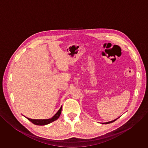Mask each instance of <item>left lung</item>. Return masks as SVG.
Wrapping results in <instances>:
<instances>
[{
  "label": "left lung",
  "instance_id": "obj_1",
  "mask_svg": "<svg viewBox=\"0 0 148 148\" xmlns=\"http://www.w3.org/2000/svg\"><path fill=\"white\" fill-rule=\"evenodd\" d=\"M118 119V118H117ZM117 119H114V120H113V121H110V122H105V123H104V124H107V123H112V122H114V121H115Z\"/></svg>",
  "mask_w": 148,
  "mask_h": 148
}]
</instances>
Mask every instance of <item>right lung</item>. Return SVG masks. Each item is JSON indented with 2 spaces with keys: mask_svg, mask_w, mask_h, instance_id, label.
I'll return each instance as SVG.
<instances>
[{
  "mask_svg": "<svg viewBox=\"0 0 148 148\" xmlns=\"http://www.w3.org/2000/svg\"><path fill=\"white\" fill-rule=\"evenodd\" d=\"M61 110H62V106L61 107V108H60V110L58 111V112L51 118L50 119H32L29 118H27V119H28V120H29L30 121H31L33 123L37 125H47L56 120H57L59 116H60V114L61 113Z\"/></svg>",
  "mask_w": 148,
  "mask_h": 148,
  "instance_id": "add662e5",
  "label": "right lung"
}]
</instances>
